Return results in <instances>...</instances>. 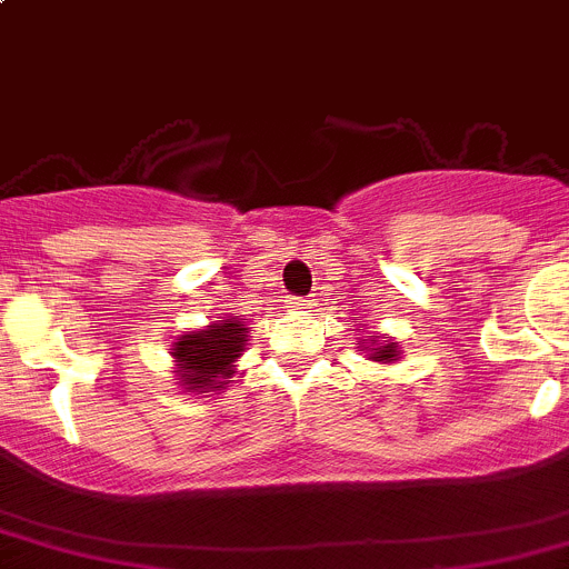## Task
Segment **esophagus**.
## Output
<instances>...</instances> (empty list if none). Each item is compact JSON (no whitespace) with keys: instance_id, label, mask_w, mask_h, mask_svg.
<instances>
[{"instance_id":"1","label":"esophagus","mask_w":569,"mask_h":569,"mask_svg":"<svg viewBox=\"0 0 569 569\" xmlns=\"http://www.w3.org/2000/svg\"><path fill=\"white\" fill-rule=\"evenodd\" d=\"M312 301L310 299H290V310L296 312H310Z\"/></svg>"}]
</instances>
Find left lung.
Here are the masks:
<instances>
[{
  "label": "left lung",
  "mask_w": 569,
  "mask_h": 569,
  "mask_svg": "<svg viewBox=\"0 0 569 569\" xmlns=\"http://www.w3.org/2000/svg\"><path fill=\"white\" fill-rule=\"evenodd\" d=\"M366 340H369V343H362L360 338V346H357V349L366 351V357H369L371 362L391 366V362H397L399 357H402V349H399L397 343H391V340H380V335H366Z\"/></svg>",
  "instance_id": "obj_1"
}]
</instances>
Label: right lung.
Wrapping results in <instances>:
<instances>
[{"label": "right lung", "instance_id": "add662e5", "mask_svg": "<svg viewBox=\"0 0 569 569\" xmlns=\"http://www.w3.org/2000/svg\"><path fill=\"white\" fill-rule=\"evenodd\" d=\"M248 346V323L240 316H223L203 329L178 335L170 355L176 362V386L187 393H223L234 382L237 360Z\"/></svg>", "mask_w": 569, "mask_h": 569}]
</instances>
